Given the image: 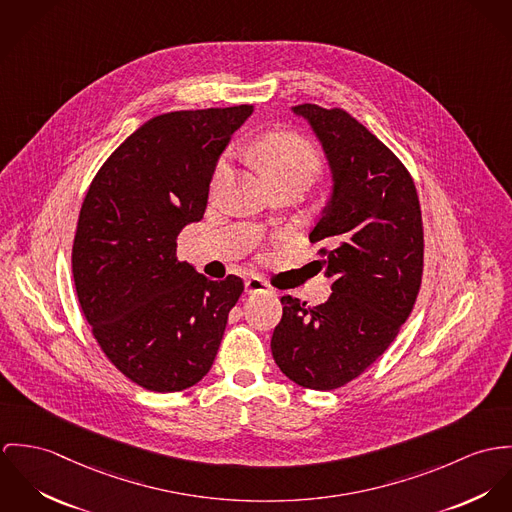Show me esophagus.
Wrapping results in <instances>:
<instances>
[{"label":"esophagus","instance_id":"obj_1","mask_svg":"<svg viewBox=\"0 0 512 512\" xmlns=\"http://www.w3.org/2000/svg\"><path fill=\"white\" fill-rule=\"evenodd\" d=\"M245 292L247 294H257V292H273L271 284L265 283L263 279L259 277H251L245 281Z\"/></svg>","mask_w":512,"mask_h":512}]
</instances>
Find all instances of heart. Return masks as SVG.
Here are the masks:
<instances>
[{
	"instance_id": "1",
	"label": "heart",
	"mask_w": 512,
	"mask_h": 512,
	"mask_svg": "<svg viewBox=\"0 0 512 512\" xmlns=\"http://www.w3.org/2000/svg\"><path fill=\"white\" fill-rule=\"evenodd\" d=\"M253 159L259 169L273 182L288 176L312 178L322 169V157L316 147L294 131H273L261 137L253 147ZM226 165L222 163L214 176V184L220 180Z\"/></svg>"
}]
</instances>
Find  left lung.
Here are the masks:
<instances>
[{
    "label": "left lung",
    "mask_w": 512,
    "mask_h": 512,
    "mask_svg": "<svg viewBox=\"0 0 512 512\" xmlns=\"http://www.w3.org/2000/svg\"><path fill=\"white\" fill-rule=\"evenodd\" d=\"M316 133L332 171V194L312 243L332 294L308 306L283 296L271 351L304 389L332 391L359 377L397 338L416 302L424 229L416 186L397 155L340 108L294 106Z\"/></svg>",
    "instance_id": "8db88e82"
}]
</instances>
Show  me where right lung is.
<instances>
[{"label":"right lung","mask_w":512,"mask_h":512,"mask_svg":"<svg viewBox=\"0 0 512 512\" xmlns=\"http://www.w3.org/2000/svg\"><path fill=\"white\" fill-rule=\"evenodd\" d=\"M253 106L157 115L94 176L80 208L72 275L106 357L155 393L196 385L212 367L243 281H210L176 259L206 212L210 182Z\"/></svg>","instance_id":"right-lung-1"}]
</instances>
